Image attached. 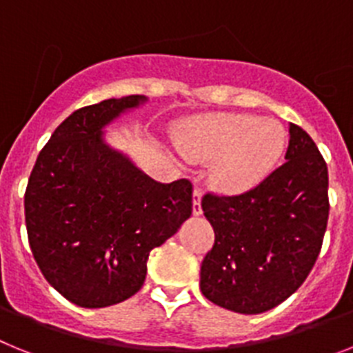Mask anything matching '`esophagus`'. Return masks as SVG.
I'll use <instances>...</instances> for the list:
<instances>
[{"instance_id":"34e87169","label":"esophagus","mask_w":353,"mask_h":353,"mask_svg":"<svg viewBox=\"0 0 353 353\" xmlns=\"http://www.w3.org/2000/svg\"><path fill=\"white\" fill-rule=\"evenodd\" d=\"M201 201H202V188L195 186V190H194V214H195V216L202 214Z\"/></svg>"}]
</instances>
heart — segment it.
I'll return each mask as SVG.
<instances>
[{"label": "heart", "instance_id": "1", "mask_svg": "<svg viewBox=\"0 0 353 353\" xmlns=\"http://www.w3.org/2000/svg\"><path fill=\"white\" fill-rule=\"evenodd\" d=\"M286 131L279 122L256 115H219L186 124L179 137L190 159L222 156L216 177L223 188L241 192L263 179L281 158Z\"/></svg>", "mask_w": 353, "mask_h": 353}]
</instances>
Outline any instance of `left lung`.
<instances>
[{"instance_id":"obj_1","label":"left lung","mask_w":353,"mask_h":353,"mask_svg":"<svg viewBox=\"0 0 353 353\" xmlns=\"http://www.w3.org/2000/svg\"><path fill=\"white\" fill-rule=\"evenodd\" d=\"M284 158L243 194L202 197L214 243L202 259L201 291L220 307L241 314L274 309L316 263L330 208L327 163L296 124H290Z\"/></svg>"}]
</instances>
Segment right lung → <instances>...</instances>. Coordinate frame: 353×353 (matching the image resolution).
Returning <instances> with one entry per match:
<instances>
[{
	"instance_id": "1",
	"label": "right lung",
	"mask_w": 353,
	"mask_h": 353,
	"mask_svg": "<svg viewBox=\"0 0 353 353\" xmlns=\"http://www.w3.org/2000/svg\"><path fill=\"white\" fill-rule=\"evenodd\" d=\"M145 97L83 106L42 147L24 194L30 249L69 302L106 307L143 286L147 259L192 214V181L163 185L103 142L104 125Z\"/></svg>"
}]
</instances>
